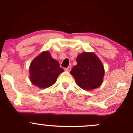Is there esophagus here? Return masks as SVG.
<instances>
[{
    "label": "esophagus",
    "mask_w": 133,
    "mask_h": 133,
    "mask_svg": "<svg viewBox=\"0 0 133 133\" xmlns=\"http://www.w3.org/2000/svg\"><path fill=\"white\" fill-rule=\"evenodd\" d=\"M65 70L67 71H70L71 70V67H68V68H65Z\"/></svg>",
    "instance_id": "34e87169"
}]
</instances>
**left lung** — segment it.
Wrapping results in <instances>:
<instances>
[{
	"instance_id": "1",
	"label": "left lung",
	"mask_w": 133,
	"mask_h": 133,
	"mask_svg": "<svg viewBox=\"0 0 133 133\" xmlns=\"http://www.w3.org/2000/svg\"><path fill=\"white\" fill-rule=\"evenodd\" d=\"M77 65L70 72L77 85L86 90L99 88L103 82L104 69L103 64L92 52H83L77 56Z\"/></svg>"
}]
</instances>
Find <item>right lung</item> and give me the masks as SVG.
Returning <instances> with one entry per match:
<instances>
[{
	"label": "right lung",
	"instance_id": "add662e5",
	"mask_svg": "<svg viewBox=\"0 0 133 133\" xmlns=\"http://www.w3.org/2000/svg\"><path fill=\"white\" fill-rule=\"evenodd\" d=\"M64 71L57 61L45 51L35 58L30 65V80L35 86L46 88L56 81L61 73Z\"/></svg>",
	"mask_w": 133,
	"mask_h": 133
}]
</instances>
